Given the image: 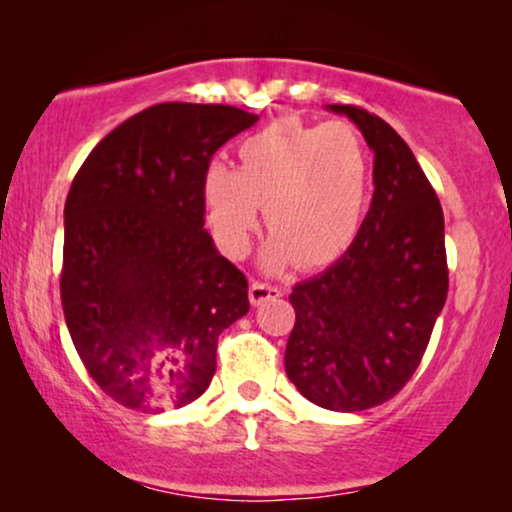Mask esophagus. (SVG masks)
Here are the masks:
<instances>
[{"instance_id": "1", "label": "esophagus", "mask_w": 512, "mask_h": 512, "mask_svg": "<svg viewBox=\"0 0 512 512\" xmlns=\"http://www.w3.org/2000/svg\"><path fill=\"white\" fill-rule=\"evenodd\" d=\"M282 296V289L279 286H272L268 282H254L249 286V300L251 305H261L265 300H275Z\"/></svg>"}]
</instances>
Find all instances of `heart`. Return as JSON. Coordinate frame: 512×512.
Instances as JSON below:
<instances>
[{"mask_svg":"<svg viewBox=\"0 0 512 512\" xmlns=\"http://www.w3.org/2000/svg\"><path fill=\"white\" fill-rule=\"evenodd\" d=\"M207 219L228 256L242 258L261 221L272 230L263 265L319 268L345 254L363 226L370 156L345 123L279 118L237 146L235 167L212 163L202 181Z\"/></svg>","mask_w":512,"mask_h":512,"instance_id":"heart-1","label":"heart"}]
</instances>
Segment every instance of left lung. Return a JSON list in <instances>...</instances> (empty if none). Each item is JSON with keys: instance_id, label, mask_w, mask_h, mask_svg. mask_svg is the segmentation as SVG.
I'll return each instance as SVG.
<instances>
[{"instance_id": "left-lung-1", "label": "left lung", "mask_w": 512, "mask_h": 512, "mask_svg": "<svg viewBox=\"0 0 512 512\" xmlns=\"http://www.w3.org/2000/svg\"><path fill=\"white\" fill-rule=\"evenodd\" d=\"M328 109L352 118L373 149L375 193L345 254L293 286L284 368L307 401L359 412L394 398L422 363L450 284L445 219L387 121L354 104Z\"/></svg>"}]
</instances>
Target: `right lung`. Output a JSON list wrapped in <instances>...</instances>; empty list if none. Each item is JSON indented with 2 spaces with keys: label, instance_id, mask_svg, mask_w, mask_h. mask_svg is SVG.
Listing matches in <instances>:
<instances>
[{
  "label": "right lung",
  "instance_id": "1",
  "mask_svg": "<svg viewBox=\"0 0 512 512\" xmlns=\"http://www.w3.org/2000/svg\"><path fill=\"white\" fill-rule=\"evenodd\" d=\"M258 121L228 104L163 102L111 130L65 202L62 312L88 375L158 415L205 394L216 342L249 312L247 277L205 230L212 156Z\"/></svg>",
  "mask_w": 512,
  "mask_h": 512
}]
</instances>
